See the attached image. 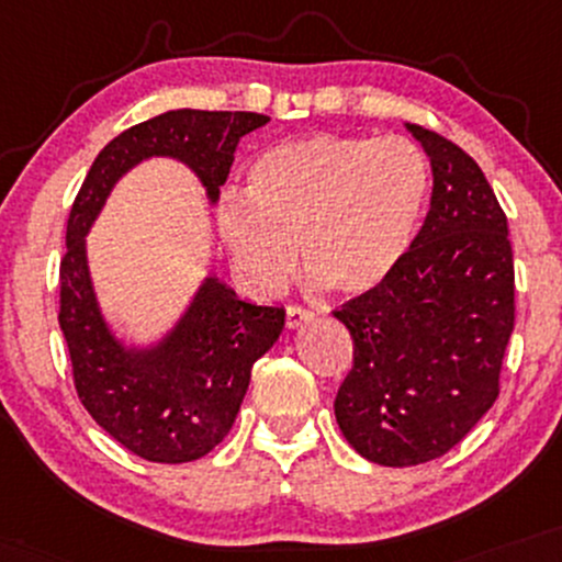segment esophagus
I'll return each mask as SVG.
<instances>
[{
	"mask_svg": "<svg viewBox=\"0 0 562 562\" xmlns=\"http://www.w3.org/2000/svg\"><path fill=\"white\" fill-rule=\"evenodd\" d=\"M311 311L303 308V306H288V327L290 329H299L303 324L311 322Z\"/></svg>",
	"mask_w": 562,
	"mask_h": 562,
	"instance_id": "34e87169",
	"label": "esophagus"
}]
</instances>
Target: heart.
I'll list each match as a JSON object with an SVG mask.
<instances>
[{
	"mask_svg": "<svg viewBox=\"0 0 562 562\" xmlns=\"http://www.w3.org/2000/svg\"><path fill=\"white\" fill-rule=\"evenodd\" d=\"M429 165L414 140L314 135L263 151L246 199L229 195L216 227L243 280L274 293L299 261L342 299L376 293L414 246Z\"/></svg>",
	"mask_w": 562,
	"mask_h": 562,
	"instance_id": "b5f03b06",
	"label": "heart"
}]
</instances>
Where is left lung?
Instances as JSON below:
<instances>
[{
  "label": "left lung",
  "instance_id": "8db88e82",
  "mask_svg": "<svg viewBox=\"0 0 562 562\" xmlns=\"http://www.w3.org/2000/svg\"><path fill=\"white\" fill-rule=\"evenodd\" d=\"M431 165V204L414 246L376 293L333 314L353 337L335 416L358 456L418 465L456 448L499 395L516 322L508 220L461 146L405 125Z\"/></svg>",
  "mask_w": 562,
  "mask_h": 562
}]
</instances>
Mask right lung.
<instances>
[{
  "mask_svg": "<svg viewBox=\"0 0 562 562\" xmlns=\"http://www.w3.org/2000/svg\"><path fill=\"white\" fill-rule=\"evenodd\" d=\"M267 123V114L256 112L172 110L127 127L101 148L70 209L59 263V329L72 380L93 422L144 461H199L227 437L254 363L285 327V308L240 301L225 282L206 277L170 333L148 348H127L99 308L86 235L114 182L151 157L191 167L214 204L238 140Z\"/></svg>",
  "mask_w": 562,
  "mask_h": 562,
  "instance_id": "add662e5",
  "label": "right lung"
}]
</instances>
